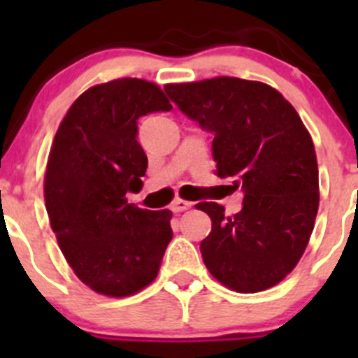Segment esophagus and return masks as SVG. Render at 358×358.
<instances>
[{"instance_id":"34e87169","label":"esophagus","mask_w":358,"mask_h":358,"mask_svg":"<svg viewBox=\"0 0 358 358\" xmlns=\"http://www.w3.org/2000/svg\"><path fill=\"white\" fill-rule=\"evenodd\" d=\"M190 208H192V202L183 201V199H175L171 204L173 213H182V211H187V209H190Z\"/></svg>"}]
</instances>
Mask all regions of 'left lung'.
<instances>
[{
  "label": "left lung",
  "mask_w": 358,
  "mask_h": 358,
  "mask_svg": "<svg viewBox=\"0 0 358 358\" xmlns=\"http://www.w3.org/2000/svg\"><path fill=\"white\" fill-rule=\"evenodd\" d=\"M189 119L211 133L216 175L243 190V209L199 202L211 218L201 243L215 279L237 292L279 284L305 252L317 209L319 168L310 133L277 90L239 78L166 85Z\"/></svg>",
  "instance_id": "left-lung-1"
}]
</instances>
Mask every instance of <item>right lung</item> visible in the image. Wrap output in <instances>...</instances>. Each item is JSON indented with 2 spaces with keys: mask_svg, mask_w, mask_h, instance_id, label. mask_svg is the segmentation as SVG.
I'll return each mask as SVG.
<instances>
[{
  "mask_svg": "<svg viewBox=\"0 0 358 358\" xmlns=\"http://www.w3.org/2000/svg\"><path fill=\"white\" fill-rule=\"evenodd\" d=\"M171 109L154 83L114 79L86 90L57 129L45 175L50 225L76 275L100 294L149 286L173 237L169 209L126 199L147 171L138 119Z\"/></svg>",
  "mask_w": 358,
  "mask_h": 358,
  "instance_id": "1",
  "label": "right lung"
}]
</instances>
